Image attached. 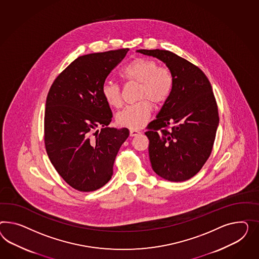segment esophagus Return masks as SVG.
Listing matches in <instances>:
<instances>
[{
    "mask_svg": "<svg viewBox=\"0 0 259 259\" xmlns=\"http://www.w3.org/2000/svg\"><path fill=\"white\" fill-rule=\"evenodd\" d=\"M140 134V131H138V130H133V129L130 130V136H131V137H137V136H139Z\"/></svg>",
    "mask_w": 259,
    "mask_h": 259,
    "instance_id": "1",
    "label": "esophagus"
}]
</instances>
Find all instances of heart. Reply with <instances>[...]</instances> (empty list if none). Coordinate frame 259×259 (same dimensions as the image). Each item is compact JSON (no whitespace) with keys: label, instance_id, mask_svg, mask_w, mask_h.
Listing matches in <instances>:
<instances>
[{"label":"heart","instance_id":"b5f03b06","mask_svg":"<svg viewBox=\"0 0 259 259\" xmlns=\"http://www.w3.org/2000/svg\"><path fill=\"white\" fill-rule=\"evenodd\" d=\"M119 75L126 81L139 84L138 100L133 105L126 106L117 114V122L129 129H140L150 118L152 105H160L168 100L174 89V76L166 67H159L154 59L146 57L135 58L121 69ZM102 95L111 106L121 104V91L119 84L107 81L102 85Z\"/></svg>","mask_w":259,"mask_h":259}]
</instances>
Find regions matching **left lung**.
Here are the masks:
<instances>
[{"label": "left lung", "instance_id": "obj_1", "mask_svg": "<svg viewBox=\"0 0 259 259\" xmlns=\"http://www.w3.org/2000/svg\"><path fill=\"white\" fill-rule=\"evenodd\" d=\"M137 52L164 62L174 76L169 97L145 132L152 168L168 181L189 180L208 159L216 137L220 119L212 87L197 66L169 51Z\"/></svg>", "mask_w": 259, "mask_h": 259}]
</instances>
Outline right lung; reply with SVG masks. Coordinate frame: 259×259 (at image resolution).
<instances>
[{
  "label": "right lung",
  "mask_w": 259,
  "mask_h": 259,
  "mask_svg": "<svg viewBox=\"0 0 259 259\" xmlns=\"http://www.w3.org/2000/svg\"><path fill=\"white\" fill-rule=\"evenodd\" d=\"M129 49L79 56L56 77L44 117V142L50 161L71 188L94 191L111 179L114 161L129 136L110 128L109 105L102 85ZM102 126L101 132L94 130Z\"/></svg>",
  "instance_id": "1"
}]
</instances>
